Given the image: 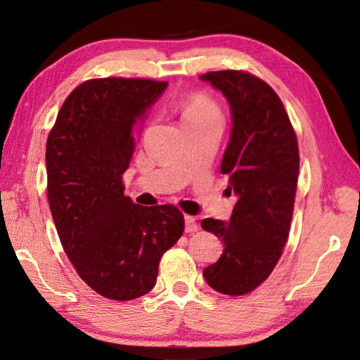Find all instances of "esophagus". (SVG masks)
Returning <instances> with one entry per match:
<instances>
[{
  "mask_svg": "<svg viewBox=\"0 0 360 360\" xmlns=\"http://www.w3.org/2000/svg\"><path fill=\"white\" fill-rule=\"evenodd\" d=\"M185 232L186 233L198 232V222H195L193 216H185Z\"/></svg>",
  "mask_w": 360,
  "mask_h": 360,
  "instance_id": "1",
  "label": "esophagus"
}]
</instances>
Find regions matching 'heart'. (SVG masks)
<instances>
[{
	"instance_id": "b5f03b06",
	"label": "heart",
	"mask_w": 360,
	"mask_h": 360,
	"mask_svg": "<svg viewBox=\"0 0 360 360\" xmlns=\"http://www.w3.org/2000/svg\"><path fill=\"white\" fill-rule=\"evenodd\" d=\"M183 124L189 122L221 120V111L216 101L203 92H194L181 101Z\"/></svg>"
}]
</instances>
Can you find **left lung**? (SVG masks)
<instances>
[{"mask_svg":"<svg viewBox=\"0 0 360 360\" xmlns=\"http://www.w3.org/2000/svg\"><path fill=\"white\" fill-rule=\"evenodd\" d=\"M200 79L229 101L232 133L221 172L238 199L229 222H200L224 243L203 277L219 293L241 296L268 279L287 243L300 174L297 139L281 98L263 79L241 70L208 72Z\"/></svg>","mask_w":360,"mask_h":360,"instance_id":"1","label":"left lung"}]
</instances>
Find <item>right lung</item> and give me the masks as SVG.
Segmentation results:
<instances>
[{
  "mask_svg": "<svg viewBox=\"0 0 360 360\" xmlns=\"http://www.w3.org/2000/svg\"><path fill=\"white\" fill-rule=\"evenodd\" d=\"M166 87L142 78L84 81L46 141V191L60 244L81 279L108 300L148 293L162 254L185 229L177 207H141L122 183L134 131Z\"/></svg>",
  "mask_w": 360,
  "mask_h": 360,
  "instance_id": "add662e5",
  "label": "right lung"
}]
</instances>
